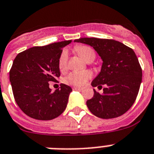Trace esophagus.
Returning a JSON list of instances; mask_svg holds the SVG:
<instances>
[{
	"mask_svg": "<svg viewBox=\"0 0 154 154\" xmlns=\"http://www.w3.org/2000/svg\"><path fill=\"white\" fill-rule=\"evenodd\" d=\"M73 90H80V91H81V90H82V88H80V87H73Z\"/></svg>",
	"mask_w": 154,
	"mask_h": 154,
	"instance_id": "34e87169",
	"label": "esophagus"
}]
</instances>
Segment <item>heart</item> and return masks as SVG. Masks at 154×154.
I'll return each mask as SVG.
<instances>
[{
	"label": "heart",
	"instance_id": "obj_1",
	"mask_svg": "<svg viewBox=\"0 0 154 154\" xmlns=\"http://www.w3.org/2000/svg\"><path fill=\"white\" fill-rule=\"evenodd\" d=\"M75 50L88 63L92 62L95 59V52L92 48L86 45H80L75 47ZM68 56H69L68 51L66 49H64L62 51L59 59V67L60 70H65L67 68ZM91 76V74L89 71H73L66 76L64 78V82L67 85L81 86L87 82Z\"/></svg>",
	"mask_w": 154,
	"mask_h": 154
}]
</instances>
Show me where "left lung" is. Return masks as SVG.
<instances>
[{"mask_svg": "<svg viewBox=\"0 0 154 154\" xmlns=\"http://www.w3.org/2000/svg\"><path fill=\"white\" fill-rule=\"evenodd\" d=\"M74 41L91 46L103 60L91 85L105 88L102 94L93 89L94 95L86 103L89 110L103 119L123 115L135 103L142 82V68L135 51L114 40L84 37Z\"/></svg>", "mask_w": 154, "mask_h": 154, "instance_id": "obj_1", "label": "left lung"}]
</instances>
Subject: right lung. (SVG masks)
<instances>
[{"mask_svg": "<svg viewBox=\"0 0 154 154\" xmlns=\"http://www.w3.org/2000/svg\"><path fill=\"white\" fill-rule=\"evenodd\" d=\"M70 41L33 47L19 53L9 72L14 98L23 113L37 120H52L66 108L72 88L64 84L52 92L48 82L60 76L62 48Z\"/></svg>", "mask_w": 154, "mask_h": 154, "instance_id": "obj_1", "label": "right lung"}]
</instances>
